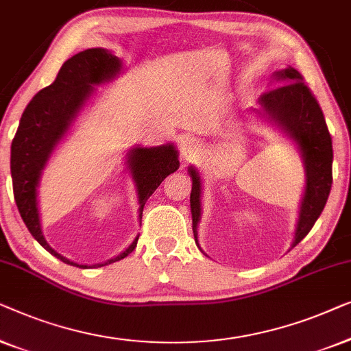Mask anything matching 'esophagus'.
I'll list each match as a JSON object with an SVG mask.
<instances>
[{
	"mask_svg": "<svg viewBox=\"0 0 351 351\" xmlns=\"http://www.w3.org/2000/svg\"><path fill=\"white\" fill-rule=\"evenodd\" d=\"M199 146H197L195 140H191V138H186V140L181 141L180 145V154L181 159L184 162H192L199 157Z\"/></svg>",
	"mask_w": 351,
	"mask_h": 351,
	"instance_id": "34e87169",
	"label": "esophagus"
}]
</instances>
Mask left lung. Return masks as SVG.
Segmentation results:
<instances>
[{"label": "left lung", "instance_id": "obj_1", "mask_svg": "<svg viewBox=\"0 0 351 351\" xmlns=\"http://www.w3.org/2000/svg\"><path fill=\"white\" fill-rule=\"evenodd\" d=\"M275 81L281 82L259 98L265 117L278 125L298 143L305 169V191L299 208L293 246L312 230L324 210L332 184V138L326 125L324 114L317 98L304 82L302 75L294 68L275 73ZM192 178L191 213L192 230L199 246L197 226L202 213V181L194 167H189Z\"/></svg>", "mask_w": 351, "mask_h": 351}]
</instances>
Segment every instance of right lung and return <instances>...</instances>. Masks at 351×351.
Returning a JSON list of instances; mask_svg holds the SVG:
<instances>
[{
	"label": "right lung",
	"mask_w": 351,
	"mask_h": 351,
	"mask_svg": "<svg viewBox=\"0 0 351 351\" xmlns=\"http://www.w3.org/2000/svg\"><path fill=\"white\" fill-rule=\"evenodd\" d=\"M122 62L106 49H87L63 63L51 86L39 90L23 111L21 124L11 145V175L14 199L19 213L29 234L52 256L65 264L87 269L63 258L44 239L38 210V184L53 147L65 136L77 112L92 95L93 86L108 82L121 71ZM127 164L136 186L138 213L143 216L146 200L154 194L160 182L178 170V151L173 145L154 147H132L127 152ZM138 237L125 251L101 265L124 259L135 250ZM95 267V265H93Z\"/></svg>",
	"instance_id": "right-lung-1"
}]
</instances>
